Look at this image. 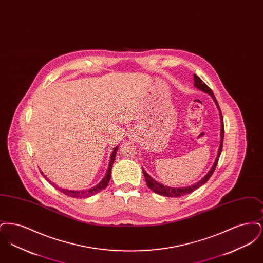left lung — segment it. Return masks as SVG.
I'll use <instances>...</instances> for the list:
<instances>
[{
	"mask_svg": "<svg viewBox=\"0 0 263 263\" xmlns=\"http://www.w3.org/2000/svg\"><path fill=\"white\" fill-rule=\"evenodd\" d=\"M194 78V86L197 88H199L202 91H205L207 93H209L213 98V100L215 101L219 111H220V115H221V143H220V148L218 151V155H217V158H216V161L213 164L212 168L209 171V173L207 175H205L200 181H198L197 183L191 185V186H188V187L183 188H175V187H168V186H164L163 184H161L159 182H157L155 179H153L151 177L150 175H148L144 170H143V175L145 176V180H146V183L148 185V187L150 188L151 190H153L154 192H156L157 194H160V195H163V196H167V197H180V196H183V195H186L191 193L192 191L196 190L197 188L200 187L201 185H203L204 183L207 182V180L211 177V175H213L218 162H219V158H220V155H221V152L223 149V141H224V120H223V116H222V112H221V109H220V106L218 104V101L216 100L214 93H213L212 89L209 88L200 78L197 75H193Z\"/></svg>",
	"mask_w": 263,
	"mask_h": 263,
	"instance_id": "1",
	"label": "left lung"
}]
</instances>
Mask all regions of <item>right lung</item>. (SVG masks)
<instances>
[{
  "label": "right lung",
  "mask_w": 263,
  "mask_h": 263,
  "mask_svg": "<svg viewBox=\"0 0 263 263\" xmlns=\"http://www.w3.org/2000/svg\"><path fill=\"white\" fill-rule=\"evenodd\" d=\"M118 150V147H115L114 150H113L112 154H111V157H110V161H109V165H108V170L106 172V175H104V177L102 178V180L100 181V183L95 186L93 188H90L88 190H83V191H75V190H67V189H61V188L57 187L55 186L56 189L60 190L62 193H64L65 195L67 196H70V197H74V198H86V197H89L93 194H97L100 192L101 190H103L104 188L106 187L109 183V180H110V176H111V168H112L113 162L115 160V156H116V151ZM42 174V173H41ZM44 177H46L44 175ZM51 183L50 180L47 179ZM52 185H54L53 183H51Z\"/></svg>",
  "instance_id": "right-lung-1"
}]
</instances>
